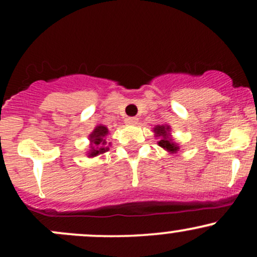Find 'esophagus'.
<instances>
[{
  "label": "esophagus",
  "mask_w": 257,
  "mask_h": 257,
  "mask_svg": "<svg viewBox=\"0 0 257 257\" xmlns=\"http://www.w3.org/2000/svg\"><path fill=\"white\" fill-rule=\"evenodd\" d=\"M138 120L139 119L137 117H128V118L125 119V123H128V124H137Z\"/></svg>",
  "instance_id": "obj_1"
}]
</instances>
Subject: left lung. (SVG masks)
<instances>
[{
  "instance_id": "left-lung-1",
  "label": "left lung",
  "mask_w": 257,
  "mask_h": 257,
  "mask_svg": "<svg viewBox=\"0 0 257 257\" xmlns=\"http://www.w3.org/2000/svg\"><path fill=\"white\" fill-rule=\"evenodd\" d=\"M155 135L159 138L158 145L163 147L164 150H167L168 152L175 153L179 151V145L174 143V140L170 137V126L164 124V125H157L153 128Z\"/></svg>"
}]
</instances>
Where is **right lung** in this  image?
Returning <instances> with one entry per match:
<instances>
[{"mask_svg":"<svg viewBox=\"0 0 257 257\" xmlns=\"http://www.w3.org/2000/svg\"><path fill=\"white\" fill-rule=\"evenodd\" d=\"M107 134L108 129L105 125L99 124L95 126V129L91 132V134H89L90 150L87 153L88 157H96V156L108 151V146L105 139Z\"/></svg>","mask_w":257,"mask_h":257,"instance_id":"obj_1","label":"right lung"}]
</instances>
